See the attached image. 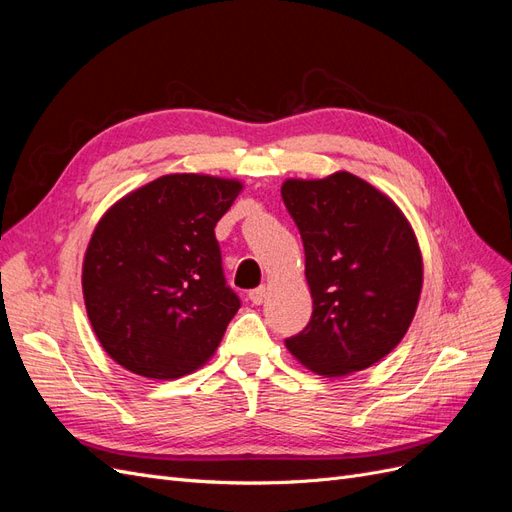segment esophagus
<instances>
[{
  "mask_svg": "<svg viewBox=\"0 0 512 512\" xmlns=\"http://www.w3.org/2000/svg\"><path fill=\"white\" fill-rule=\"evenodd\" d=\"M265 299H267V286L254 288V290L250 292V301H252L254 305H262V303H265Z\"/></svg>",
  "mask_w": 512,
  "mask_h": 512,
  "instance_id": "1",
  "label": "esophagus"
}]
</instances>
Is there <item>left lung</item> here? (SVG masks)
I'll return each instance as SVG.
<instances>
[{
    "mask_svg": "<svg viewBox=\"0 0 512 512\" xmlns=\"http://www.w3.org/2000/svg\"><path fill=\"white\" fill-rule=\"evenodd\" d=\"M284 205L305 247L312 320L290 354L314 374L342 378L384 359L416 314L423 254L395 200L348 170L286 179Z\"/></svg>",
    "mask_w": 512,
    "mask_h": 512,
    "instance_id": "8db88e82",
    "label": "left lung"
}]
</instances>
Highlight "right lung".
<instances>
[{"label":"right lung","mask_w":512,"mask_h":512,"mask_svg":"<svg viewBox=\"0 0 512 512\" xmlns=\"http://www.w3.org/2000/svg\"><path fill=\"white\" fill-rule=\"evenodd\" d=\"M243 181L175 173L121 196L91 232L83 299L100 346L136 376L175 380L203 367L239 309L215 224Z\"/></svg>","instance_id":"1"}]
</instances>
